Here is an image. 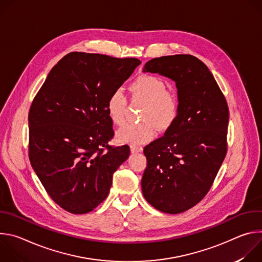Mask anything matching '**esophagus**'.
I'll return each mask as SVG.
<instances>
[{
	"mask_svg": "<svg viewBox=\"0 0 262 262\" xmlns=\"http://www.w3.org/2000/svg\"><path fill=\"white\" fill-rule=\"evenodd\" d=\"M130 151H132V154H138V152L142 151V148L137 147V146H130Z\"/></svg>",
	"mask_w": 262,
	"mask_h": 262,
	"instance_id": "obj_1",
	"label": "esophagus"
}]
</instances>
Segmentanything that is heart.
<instances>
[{
    "mask_svg": "<svg viewBox=\"0 0 262 262\" xmlns=\"http://www.w3.org/2000/svg\"><path fill=\"white\" fill-rule=\"evenodd\" d=\"M130 91L147 101L140 123H125L116 135L117 141L132 145H141L152 139L156 135L155 122L159 127H166L175 119L178 111L176 96L167 91L166 83L154 74L144 73L136 78L130 84ZM126 98L119 90L108 96L105 110L107 116L115 124H122Z\"/></svg>",
    "mask_w": 262,
    "mask_h": 262,
    "instance_id": "1",
    "label": "heart"
}]
</instances>
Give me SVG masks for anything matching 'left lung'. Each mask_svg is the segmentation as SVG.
<instances>
[{
    "label": "left lung",
    "mask_w": 262,
    "mask_h": 262,
    "mask_svg": "<svg viewBox=\"0 0 262 262\" xmlns=\"http://www.w3.org/2000/svg\"><path fill=\"white\" fill-rule=\"evenodd\" d=\"M143 72L176 84L178 111L164 137L144 148V198L166 213H180L207 194L227 152L229 111L208 67L191 55L148 61Z\"/></svg>",
    "instance_id": "1"
}]
</instances>
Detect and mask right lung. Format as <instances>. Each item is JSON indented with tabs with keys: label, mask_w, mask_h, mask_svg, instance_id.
<instances>
[{
	"label": "right lung",
	"mask_w": 262,
	"mask_h": 262,
	"mask_svg": "<svg viewBox=\"0 0 262 262\" xmlns=\"http://www.w3.org/2000/svg\"><path fill=\"white\" fill-rule=\"evenodd\" d=\"M140 63L136 58L69 53L52 68L32 102L31 165L51 198L71 213L97 207L129 156L127 145L108 146L114 132L105 103Z\"/></svg>",
	"instance_id": "right-lung-1"
}]
</instances>
